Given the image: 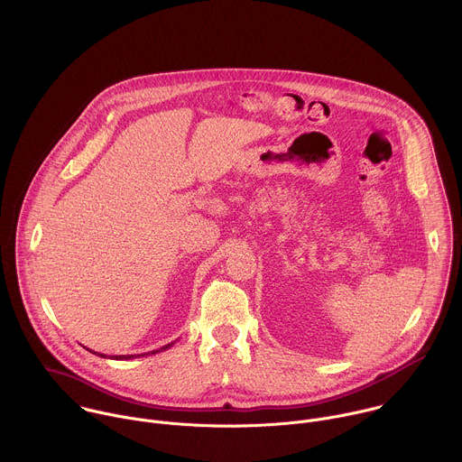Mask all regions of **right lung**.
Returning a JSON list of instances; mask_svg holds the SVG:
<instances>
[{
    "label": "right lung",
    "mask_w": 462,
    "mask_h": 462,
    "mask_svg": "<svg viewBox=\"0 0 462 462\" xmlns=\"http://www.w3.org/2000/svg\"><path fill=\"white\" fill-rule=\"evenodd\" d=\"M174 343H169V345H165V346H162V348H158V350H152V352H147V354H158V352H163V350H167V348H171ZM92 352V350H90ZM96 354V352H94ZM97 356H101V357H105L103 354H97ZM142 356H145V354H142ZM133 357H136V356H116V359H133Z\"/></svg>",
    "instance_id": "obj_1"
}]
</instances>
